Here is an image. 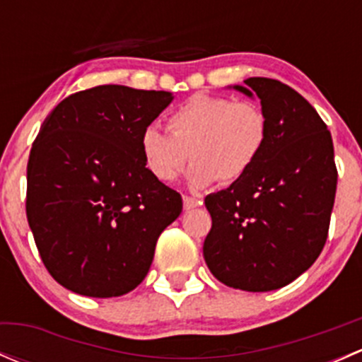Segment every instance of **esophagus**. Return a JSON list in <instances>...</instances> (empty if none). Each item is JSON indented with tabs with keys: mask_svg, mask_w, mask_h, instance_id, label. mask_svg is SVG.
Segmentation results:
<instances>
[{
	"mask_svg": "<svg viewBox=\"0 0 362 362\" xmlns=\"http://www.w3.org/2000/svg\"><path fill=\"white\" fill-rule=\"evenodd\" d=\"M203 199L196 198V196H184V210H194V208L202 206Z\"/></svg>",
	"mask_w": 362,
	"mask_h": 362,
	"instance_id": "esophagus-1",
	"label": "esophagus"
}]
</instances>
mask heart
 <instances>
[{"label": "heart", "mask_w": 362, "mask_h": 362, "mask_svg": "<svg viewBox=\"0 0 362 362\" xmlns=\"http://www.w3.org/2000/svg\"><path fill=\"white\" fill-rule=\"evenodd\" d=\"M170 133L151 124L141 133V154L160 182H175L189 159L196 187L233 184L245 177L266 147L268 117L252 101L194 94L168 117Z\"/></svg>", "instance_id": "1"}]
</instances>
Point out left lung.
Here are the masks:
<instances>
[{"instance_id":"1","label":"left lung","mask_w":362,"mask_h":362,"mask_svg":"<svg viewBox=\"0 0 362 362\" xmlns=\"http://www.w3.org/2000/svg\"><path fill=\"white\" fill-rule=\"evenodd\" d=\"M257 94L269 133L261 158L228 189L204 198L211 229L203 243L218 282L250 293L287 286L315 262L329 231L338 170L326 122L286 83L243 80Z\"/></svg>"}]
</instances>
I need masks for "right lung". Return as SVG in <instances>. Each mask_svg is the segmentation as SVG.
<instances>
[{
  "mask_svg": "<svg viewBox=\"0 0 362 362\" xmlns=\"http://www.w3.org/2000/svg\"><path fill=\"white\" fill-rule=\"evenodd\" d=\"M166 90L98 86L64 98L43 120L28 160L25 215L47 272L89 298L141 284L182 196L141 154V133Z\"/></svg>",
  "mask_w": 362,
  "mask_h": 362,
  "instance_id": "obj_1",
  "label": "right lung"
}]
</instances>
